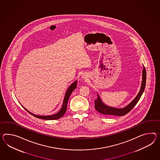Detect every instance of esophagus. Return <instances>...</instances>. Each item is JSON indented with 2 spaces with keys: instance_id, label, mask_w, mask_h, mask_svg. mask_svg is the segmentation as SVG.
Instances as JSON below:
<instances>
[{
  "instance_id": "34e87169",
  "label": "esophagus",
  "mask_w": 160,
  "mask_h": 160,
  "mask_svg": "<svg viewBox=\"0 0 160 160\" xmlns=\"http://www.w3.org/2000/svg\"><path fill=\"white\" fill-rule=\"evenodd\" d=\"M82 78H84V79H86V78H87V75H86V74H83L82 76Z\"/></svg>"
}]
</instances>
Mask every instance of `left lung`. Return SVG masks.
I'll list each match as a JSON object with an SVG mask.
<instances>
[{
    "mask_svg": "<svg viewBox=\"0 0 160 160\" xmlns=\"http://www.w3.org/2000/svg\"><path fill=\"white\" fill-rule=\"evenodd\" d=\"M146 81V72L143 66V69L142 70V81L140 87V91L137 97L133 99L132 101L130 102L128 105L125 106L122 108H116L114 107H111L106 105L102 101L101 98L99 97V95L97 93V98L95 100V108L98 112L101 113L105 116H124L129 112L133 107L136 105L140 99L144 91Z\"/></svg>",
    "mask_w": 160,
    "mask_h": 160,
    "instance_id": "obj_1",
    "label": "left lung"
}]
</instances>
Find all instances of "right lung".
Wrapping results in <instances>:
<instances>
[{
	"instance_id": "right-lung-1",
	"label": "right lung",
	"mask_w": 160,
	"mask_h": 160,
	"mask_svg": "<svg viewBox=\"0 0 160 160\" xmlns=\"http://www.w3.org/2000/svg\"><path fill=\"white\" fill-rule=\"evenodd\" d=\"M77 82H78V80H76L73 83H72L70 86H69V87L68 88V89L66 90V93L65 94V97H64L63 101L62 106L61 109H60V110L58 112L56 113V114H52V115H47V116H39V115H36V114L32 113L29 110H28L26 108H25L22 105V106L27 111L28 113H30L32 116L37 117L38 118L43 119V120H53L59 119V118L62 117L64 115V114L66 112V109H67V104H68V102L69 100V98L70 97V95L72 94V92H73V91L76 88Z\"/></svg>"
}]
</instances>
